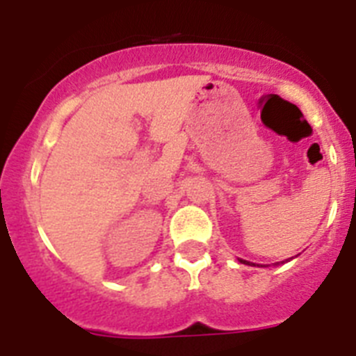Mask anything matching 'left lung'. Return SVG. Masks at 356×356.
<instances>
[{
    "label": "left lung",
    "mask_w": 356,
    "mask_h": 356,
    "mask_svg": "<svg viewBox=\"0 0 356 356\" xmlns=\"http://www.w3.org/2000/svg\"><path fill=\"white\" fill-rule=\"evenodd\" d=\"M241 262H244V264H248V266H254V264H250V262H246V260H241Z\"/></svg>",
    "instance_id": "left-lung-1"
}]
</instances>
